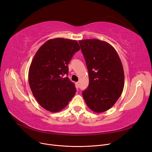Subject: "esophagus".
Segmentation results:
<instances>
[{
  "instance_id": "34e87169",
  "label": "esophagus",
  "mask_w": 152,
  "mask_h": 152,
  "mask_svg": "<svg viewBox=\"0 0 152 152\" xmlns=\"http://www.w3.org/2000/svg\"><path fill=\"white\" fill-rule=\"evenodd\" d=\"M75 84H76V87L77 89H78L79 87V83H76Z\"/></svg>"
}]
</instances>
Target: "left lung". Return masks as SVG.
<instances>
[{
  "instance_id": "left-lung-1",
  "label": "left lung",
  "mask_w": 152,
  "mask_h": 152,
  "mask_svg": "<svg viewBox=\"0 0 152 152\" xmlns=\"http://www.w3.org/2000/svg\"><path fill=\"white\" fill-rule=\"evenodd\" d=\"M79 43L89 78L83 98L92 111L104 112L114 105L123 91L124 74L121 59L115 48L105 41L85 39Z\"/></svg>"
}]
</instances>
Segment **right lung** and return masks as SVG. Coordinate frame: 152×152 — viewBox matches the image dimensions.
Instances as JSON below:
<instances>
[{"label":"right lung","mask_w":152,"mask_h":152,"mask_svg":"<svg viewBox=\"0 0 152 152\" xmlns=\"http://www.w3.org/2000/svg\"><path fill=\"white\" fill-rule=\"evenodd\" d=\"M80 49L76 40H48L36 52L29 69L30 89L39 104L50 112L65 108L76 94L69 78L68 64Z\"/></svg>","instance_id":"add662e5"}]
</instances>
